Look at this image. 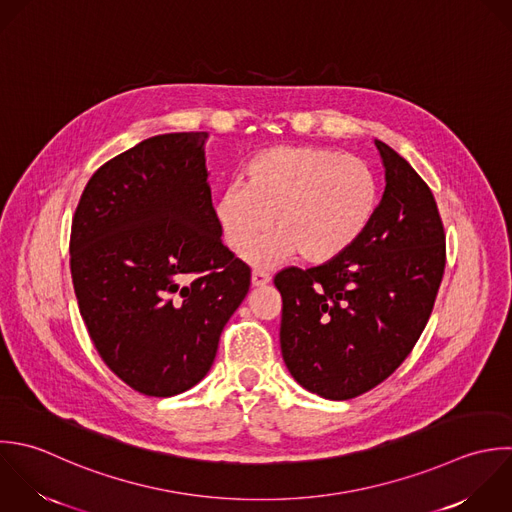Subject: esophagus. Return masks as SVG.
Listing matches in <instances>:
<instances>
[{"instance_id":"esophagus-1","label":"esophagus","mask_w":512,"mask_h":512,"mask_svg":"<svg viewBox=\"0 0 512 512\" xmlns=\"http://www.w3.org/2000/svg\"><path fill=\"white\" fill-rule=\"evenodd\" d=\"M269 281H271V277H269V273H265V271L255 269V271L251 273V283H253V287H263V285H267Z\"/></svg>"}]
</instances>
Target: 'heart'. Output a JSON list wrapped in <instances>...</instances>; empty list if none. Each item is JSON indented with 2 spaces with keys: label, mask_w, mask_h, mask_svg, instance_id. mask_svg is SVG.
I'll return each instance as SVG.
<instances>
[{
  "label": "heart",
  "mask_w": 512,
  "mask_h": 512,
  "mask_svg": "<svg viewBox=\"0 0 512 512\" xmlns=\"http://www.w3.org/2000/svg\"><path fill=\"white\" fill-rule=\"evenodd\" d=\"M377 205V177L361 157L327 147L279 145L245 165V183L221 189L215 217L225 241L239 253L275 225L277 233L249 253L259 267L297 253L309 263H327L359 241Z\"/></svg>",
  "instance_id": "obj_1"
}]
</instances>
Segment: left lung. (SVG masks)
Segmentation results:
<instances>
[{
    "label": "left lung",
    "mask_w": 512,
    "mask_h": 512,
    "mask_svg": "<svg viewBox=\"0 0 512 512\" xmlns=\"http://www.w3.org/2000/svg\"><path fill=\"white\" fill-rule=\"evenodd\" d=\"M385 167L377 213L343 255L275 275L281 353L293 379L331 401L383 383L419 341L445 273V229L419 173L375 139Z\"/></svg>",
    "instance_id": "left-lung-1"
}]
</instances>
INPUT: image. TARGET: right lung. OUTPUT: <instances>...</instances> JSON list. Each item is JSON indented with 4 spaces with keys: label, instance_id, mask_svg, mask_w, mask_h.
Instances as JSON below:
<instances>
[{
    "label": "right lung",
    "instance_id": "1",
    "mask_svg": "<svg viewBox=\"0 0 512 512\" xmlns=\"http://www.w3.org/2000/svg\"><path fill=\"white\" fill-rule=\"evenodd\" d=\"M205 131L149 137L101 165L71 221L79 313L105 365L147 397L211 369L251 269L221 241Z\"/></svg>",
    "mask_w": 512,
    "mask_h": 512
}]
</instances>
